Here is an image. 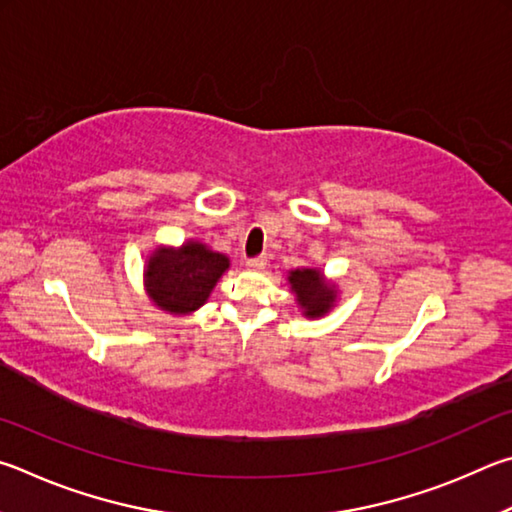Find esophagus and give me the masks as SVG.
Segmentation results:
<instances>
[{
    "mask_svg": "<svg viewBox=\"0 0 512 512\" xmlns=\"http://www.w3.org/2000/svg\"><path fill=\"white\" fill-rule=\"evenodd\" d=\"M265 265H267V256H256V258H249V261H247V267H249V270H254V272L265 270Z\"/></svg>",
    "mask_w": 512,
    "mask_h": 512,
    "instance_id": "34e87169",
    "label": "esophagus"
}]
</instances>
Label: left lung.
Listing matches in <instances>:
<instances>
[{"instance_id":"8db88e82","label":"left lung","mask_w":512,"mask_h":512,"mask_svg":"<svg viewBox=\"0 0 512 512\" xmlns=\"http://www.w3.org/2000/svg\"><path fill=\"white\" fill-rule=\"evenodd\" d=\"M288 283L303 317H326L337 306V283L326 279V274L319 267H297V270H290Z\"/></svg>"}]
</instances>
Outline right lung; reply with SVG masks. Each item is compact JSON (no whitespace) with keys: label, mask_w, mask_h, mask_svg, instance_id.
I'll return each instance as SVG.
<instances>
[{"label":"right lung","mask_w":512,"mask_h":512,"mask_svg":"<svg viewBox=\"0 0 512 512\" xmlns=\"http://www.w3.org/2000/svg\"><path fill=\"white\" fill-rule=\"evenodd\" d=\"M229 265L227 254L193 238L177 247L157 245L143 265V288L152 306L186 317L209 301Z\"/></svg>","instance_id":"obj_1"}]
</instances>
